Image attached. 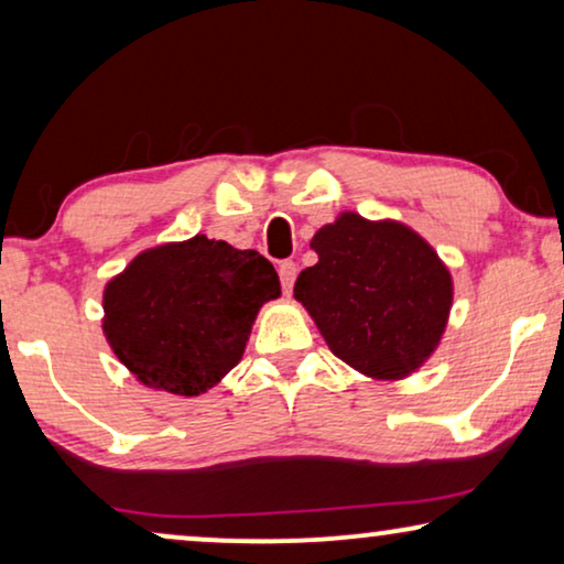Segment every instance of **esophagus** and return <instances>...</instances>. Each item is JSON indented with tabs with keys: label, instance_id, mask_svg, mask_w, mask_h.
<instances>
[{
	"label": "esophagus",
	"instance_id": "1",
	"mask_svg": "<svg viewBox=\"0 0 564 564\" xmlns=\"http://www.w3.org/2000/svg\"><path fill=\"white\" fill-rule=\"evenodd\" d=\"M295 276H297V269H295V261H282L280 264V282H282V290L292 292V284H295Z\"/></svg>",
	"mask_w": 564,
	"mask_h": 564
}]
</instances>
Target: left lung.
Listing matches in <instances>:
<instances>
[{"instance_id":"obj_1","label":"left lung","mask_w":564,"mask_h":564,"mask_svg":"<svg viewBox=\"0 0 564 564\" xmlns=\"http://www.w3.org/2000/svg\"><path fill=\"white\" fill-rule=\"evenodd\" d=\"M311 249L318 264L300 272L295 300L338 359L372 380H403L436 351L454 284L415 230L341 213Z\"/></svg>"}]
</instances>
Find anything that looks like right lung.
<instances>
[{
	"mask_svg": "<svg viewBox=\"0 0 564 564\" xmlns=\"http://www.w3.org/2000/svg\"><path fill=\"white\" fill-rule=\"evenodd\" d=\"M280 292L259 251L197 234L141 251L105 284L102 330L138 382L195 398L241 361L259 307Z\"/></svg>",
	"mask_w": 564,
	"mask_h": 564,
	"instance_id": "right-lung-1",
	"label": "right lung"
}]
</instances>
